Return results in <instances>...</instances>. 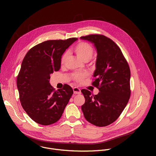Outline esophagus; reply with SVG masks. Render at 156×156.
<instances>
[{
  "instance_id": "obj_1",
  "label": "esophagus",
  "mask_w": 156,
  "mask_h": 156,
  "mask_svg": "<svg viewBox=\"0 0 156 156\" xmlns=\"http://www.w3.org/2000/svg\"><path fill=\"white\" fill-rule=\"evenodd\" d=\"M73 90L74 92V94H81V90L77 87H75L73 88Z\"/></svg>"
}]
</instances>
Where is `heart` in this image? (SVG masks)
Returning <instances> with one entry per match:
<instances>
[{"instance_id":"b5f03b06","label":"heart","mask_w":156,"mask_h":156,"mask_svg":"<svg viewBox=\"0 0 156 156\" xmlns=\"http://www.w3.org/2000/svg\"><path fill=\"white\" fill-rule=\"evenodd\" d=\"M74 51L76 55L83 61L87 62L90 60L94 54V49L90 44L86 42H80L74 48ZM69 54L68 52L63 53L61 58V63L64 65L69 57ZM87 76V73L85 72H75L73 75V79L77 82H81Z\"/></svg>"}]
</instances>
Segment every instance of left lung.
<instances>
[{
  "label": "left lung",
  "mask_w": 156,
  "mask_h": 156,
  "mask_svg": "<svg viewBox=\"0 0 156 156\" xmlns=\"http://www.w3.org/2000/svg\"><path fill=\"white\" fill-rule=\"evenodd\" d=\"M91 42L97 50L92 84L99 89L93 95L82 90L85 102L81 110L86 120L98 126H105L120 115L130 98V70L121 49L110 38L101 34L81 36Z\"/></svg>",
  "instance_id": "obj_1"
}]
</instances>
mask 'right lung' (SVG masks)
Returning <instances> with one entry per match:
<instances>
[{
    "mask_svg": "<svg viewBox=\"0 0 156 156\" xmlns=\"http://www.w3.org/2000/svg\"><path fill=\"white\" fill-rule=\"evenodd\" d=\"M76 40L72 37L38 44L21 63L16 80L20 101L29 117L40 125L57 122L73 93L71 86L66 84L55 91L49 79L51 73L59 70L62 54Z\"/></svg>",
    "mask_w": 156,
    "mask_h": 156,
    "instance_id": "add662e5",
    "label": "right lung"
}]
</instances>
